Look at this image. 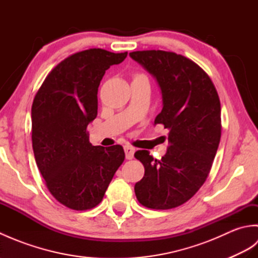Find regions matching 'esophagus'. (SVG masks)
<instances>
[{"label": "esophagus", "mask_w": 258, "mask_h": 258, "mask_svg": "<svg viewBox=\"0 0 258 258\" xmlns=\"http://www.w3.org/2000/svg\"><path fill=\"white\" fill-rule=\"evenodd\" d=\"M124 152H125V157L126 160H132L134 157V153H135V149L130 145H125L124 146Z\"/></svg>", "instance_id": "esophagus-1"}]
</instances>
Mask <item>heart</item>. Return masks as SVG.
<instances>
[{"label":"heart","instance_id":"obj_1","mask_svg":"<svg viewBox=\"0 0 258 258\" xmlns=\"http://www.w3.org/2000/svg\"><path fill=\"white\" fill-rule=\"evenodd\" d=\"M141 76H142V75H139V76H136V78H141ZM136 78H135V79H136Z\"/></svg>","mask_w":258,"mask_h":258}]
</instances>
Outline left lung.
<instances>
[{
    "label": "left lung",
    "instance_id": "obj_1",
    "mask_svg": "<svg viewBox=\"0 0 258 258\" xmlns=\"http://www.w3.org/2000/svg\"><path fill=\"white\" fill-rule=\"evenodd\" d=\"M157 82L163 108L154 124L168 130V149L162 160L149 151L134 156L145 168L134 186L136 199L153 210L184 204L204 184L221 141V102L199 65L179 54L160 50L130 53Z\"/></svg>",
    "mask_w": 258,
    "mask_h": 258
}]
</instances>
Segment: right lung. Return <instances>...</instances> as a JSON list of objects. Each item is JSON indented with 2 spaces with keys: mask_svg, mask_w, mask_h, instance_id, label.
Instances as JSON below:
<instances>
[{
  "mask_svg": "<svg viewBox=\"0 0 258 258\" xmlns=\"http://www.w3.org/2000/svg\"><path fill=\"white\" fill-rule=\"evenodd\" d=\"M127 52L102 48L75 53L46 76L32 105V143L48 190L69 208L85 211L102 202L123 163L120 145L93 146L87 125L97 116V91L105 71Z\"/></svg>",
  "mask_w": 258,
  "mask_h": 258,
  "instance_id": "add662e5",
  "label": "right lung"
}]
</instances>
